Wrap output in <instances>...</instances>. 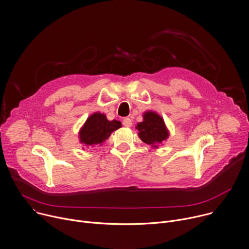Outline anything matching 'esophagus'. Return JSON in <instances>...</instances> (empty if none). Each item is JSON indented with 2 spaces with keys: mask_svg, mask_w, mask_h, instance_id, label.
I'll use <instances>...</instances> for the list:
<instances>
[{
  "mask_svg": "<svg viewBox=\"0 0 249 249\" xmlns=\"http://www.w3.org/2000/svg\"><path fill=\"white\" fill-rule=\"evenodd\" d=\"M123 124H124V126H126V127H130V126L132 125V121H131V119H129V118L124 119Z\"/></svg>",
  "mask_w": 249,
  "mask_h": 249,
  "instance_id": "esophagus-1",
  "label": "esophagus"
}]
</instances>
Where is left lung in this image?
Masks as SVG:
<instances>
[{
    "label": "left lung",
    "instance_id": "1",
    "mask_svg": "<svg viewBox=\"0 0 249 249\" xmlns=\"http://www.w3.org/2000/svg\"><path fill=\"white\" fill-rule=\"evenodd\" d=\"M135 128L140 131V139L154 148H157L159 144L166 141L169 135L163 119L150 110L143 114V122L137 124Z\"/></svg>",
    "mask_w": 249,
    "mask_h": 249
}]
</instances>
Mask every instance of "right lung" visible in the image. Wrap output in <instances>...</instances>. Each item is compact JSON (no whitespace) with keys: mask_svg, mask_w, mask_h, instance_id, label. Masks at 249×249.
Returning a JSON list of instances; mask_svg holds the SVG:
<instances>
[{"mask_svg":"<svg viewBox=\"0 0 249 249\" xmlns=\"http://www.w3.org/2000/svg\"><path fill=\"white\" fill-rule=\"evenodd\" d=\"M122 126L121 122L113 120L107 121V117L101 113H95L91 115L84 125L79 131L80 142L93 147L107 140L113 131L119 129Z\"/></svg>","mask_w":249,"mask_h":249,"instance_id":"1","label":"right lung"}]
</instances>
